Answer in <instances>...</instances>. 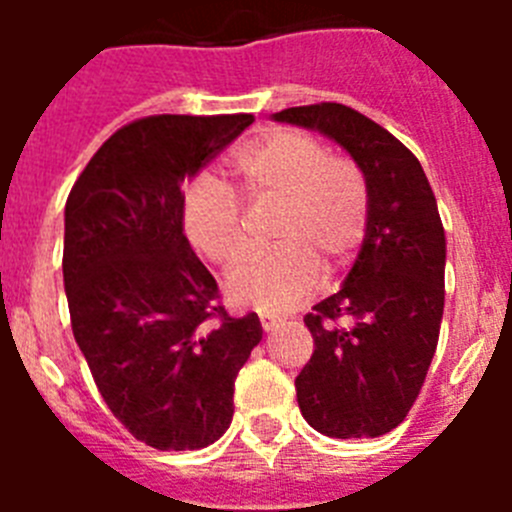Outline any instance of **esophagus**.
<instances>
[{"label":"esophagus","instance_id":"1","mask_svg":"<svg viewBox=\"0 0 512 512\" xmlns=\"http://www.w3.org/2000/svg\"><path fill=\"white\" fill-rule=\"evenodd\" d=\"M259 323H261V328L266 330V333H271V330H277L279 325L284 323V320H282V318H277V315H261Z\"/></svg>","mask_w":512,"mask_h":512}]
</instances>
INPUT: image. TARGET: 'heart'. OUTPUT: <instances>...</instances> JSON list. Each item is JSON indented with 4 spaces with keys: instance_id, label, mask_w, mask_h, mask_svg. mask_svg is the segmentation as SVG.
Here are the masks:
<instances>
[{
    "instance_id": "heart-1",
    "label": "heart",
    "mask_w": 512,
    "mask_h": 512,
    "mask_svg": "<svg viewBox=\"0 0 512 512\" xmlns=\"http://www.w3.org/2000/svg\"><path fill=\"white\" fill-rule=\"evenodd\" d=\"M233 176L251 215L274 210V251L251 256L230 274L233 305L292 310L315 289L320 269L333 277L356 259L369 230V187L356 161L328 153L307 130L277 128L235 153ZM179 223L189 246L220 269H230L246 253V215L212 179L184 189Z\"/></svg>"
}]
</instances>
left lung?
<instances>
[{
  "label": "left lung",
  "instance_id": "1",
  "mask_svg": "<svg viewBox=\"0 0 512 512\" xmlns=\"http://www.w3.org/2000/svg\"><path fill=\"white\" fill-rule=\"evenodd\" d=\"M346 148L369 187V230L341 292L305 315L310 361L295 379L307 423L330 438H377L408 418L443 318L446 235L408 146L346 104L277 112Z\"/></svg>",
  "mask_w": 512,
  "mask_h": 512
}]
</instances>
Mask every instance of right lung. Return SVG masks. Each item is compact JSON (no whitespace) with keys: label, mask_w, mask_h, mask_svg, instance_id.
<instances>
[{"label":"right lung","mask_w":512,"mask_h":512,"mask_svg":"<svg viewBox=\"0 0 512 512\" xmlns=\"http://www.w3.org/2000/svg\"><path fill=\"white\" fill-rule=\"evenodd\" d=\"M253 115H151L104 140L66 200L63 284L99 395L138 441L205 449L233 420L235 377L261 341L230 318L179 223L182 184Z\"/></svg>","instance_id":"right-lung-1"}]
</instances>
